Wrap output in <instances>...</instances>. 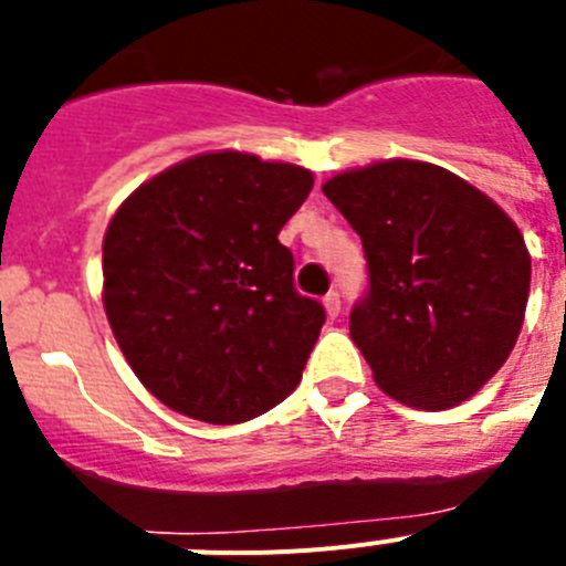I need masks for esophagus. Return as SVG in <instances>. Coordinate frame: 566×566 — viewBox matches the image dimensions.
Wrapping results in <instances>:
<instances>
[{"mask_svg":"<svg viewBox=\"0 0 566 566\" xmlns=\"http://www.w3.org/2000/svg\"><path fill=\"white\" fill-rule=\"evenodd\" d=\"M323 306H326L328 317H337L339 308H343V303H339V294L337 292H328L326 297H323Z\"/></svg>","mask_w":566,"mask_h":566,"instance_id":"obj_1","label":"esophagus"}]
</instances>
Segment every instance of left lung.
I'll use <instances>...</instances> for the list:
<instances>
[{
	"instance_id": "1",
	"label": "left lung",
	"mask_w": 566,
	"mask_h": 566,
	"mask_svg": "<svg viewBox=\"0 0 566 566\" xmlns=\"http://www.w3.org/2000/svg\"><path fill=\"white\" fill-rule=\"evenodd\" d=\"M359 234L368 292L352 339L388 397L442 411L510 357L530 294V252L504 209L437 164L391 158L323 184Z\"/></svg>"
}]
</instances>
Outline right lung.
Listing matches in <instances>:
<instances>
[{"label": "right lung", "mask_w": 566, "mask_h": 566, "mask_svg": "<svg viewBox=\"0 0 566 566\" xmlns=\"http://www.w3.org/2000/svg\"><path fill=\"white\" fill-rule=\"evenodd\" d=\"M308 169L203 153L135 189L104 234V312L135 377L184 417L238 424L297 388L326 323L280 229Z\"/></svg>", "instance_id": "obj_1"}]
</instances>
